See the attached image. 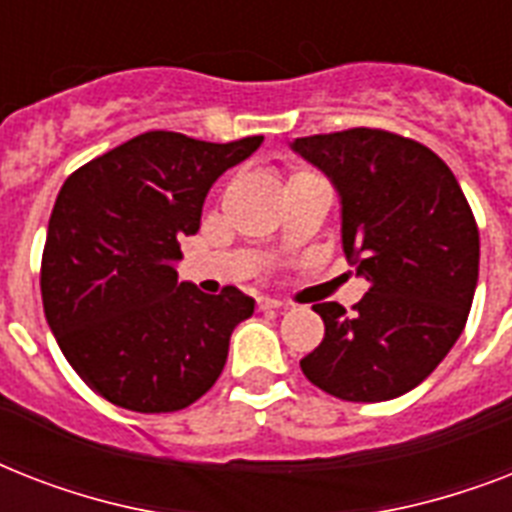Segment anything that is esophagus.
Wrapping results in <instances>:
<instances>
[{"instance_id": "34e87169", "label": "esophagus", "mask_w": 512, "mask_h": 512, "mask_svg": "<svg viewBox=\"0 0 512 512\" xmlns=\"http://www.w3.org/2000/svg\"><path fill=\"white\" fill-rule=\"evenodd\" d=\"M257 308H260V311H279V308H284V303L271 300V297H257Z\"/></svg>"}]
</instances>
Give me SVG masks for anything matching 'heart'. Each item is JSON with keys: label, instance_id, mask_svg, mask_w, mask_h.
Instances as JSON below:
<instances>
[{"label": "heart", "instance_id": "1", "mask_svg": "<svg viewBox=\"0 0 512 512\" xmlns=\"http://www.w3.org/2000/svg\"><path fill=\"white\" fill-rule=\"evenodd\" d=\"M297 175H311V172H297Z\"/></svg>", "mask_w": 512, "mask_h": 512}]
</instances>
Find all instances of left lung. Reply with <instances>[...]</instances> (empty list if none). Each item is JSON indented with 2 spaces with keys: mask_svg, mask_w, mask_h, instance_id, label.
Returning <instances> with one entry per match:
<instances>
[{
  "mask_svg": "<svg viewBox=\"0 0 512 512\" xmlns=\"http://www.w3.org/2000/svg\"><path fill=\"white\" fill-rule=\"evenodd\" d=\"M332 177L342 249L369 281L348 313L313 305L324 340L300 361L342 401H388L417 388L465 329L478 281V225L454 172L417 140L374 127L297 138Z\"/></svg>",
  "mask_w": 512,
  "mask_h": 512,
  "instance_id": "8db88e82",
  "label": "left lung"
}]
</instances>
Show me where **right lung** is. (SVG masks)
Wrapping results in <instances>:
<instances>
[{
    "label": "right lung",
    "instance_id": "1",
    "mask_svg": "<svg viewBox=\"0 0 512 512\" xmlns=\"http://www.w3.org/2000/svg\"><path fill=\"white\" fill-rule=\"evenodd\" d=\"M263 135L207 143L154 130L68 177L42 252V303L63 356L98 396L143 414L191 406L217 382L255 300L180 284V239L209 188Z\"/></svg>",
    "mask_w": 512,
    "mask_h": 512
}]
</instances>
